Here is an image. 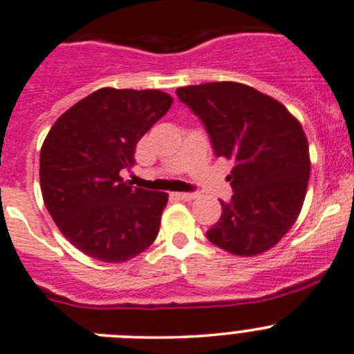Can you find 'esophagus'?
<instances>
[{"mask_svg":"<svg viewBox=\"0 0 354 354\" xmlns=\"http://www.w3.org/2000/svg\"><path fill=\"white\" fill-rule=\"evenodd\" d=\"M174 198L183 200V202H189V200L195 198V193H187V192H180V193H173Z\"/></svg>","mask_w":354,"mask_h":354,"instance_id":"obj_1","label":"esophagus"}]
</instances>
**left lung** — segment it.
<instances>
[{
  "instance_id": "8db88e82",
  "label": "left lung",
  "mask_w": 354,
  "mask_h": 354,
  "mask_svg": "<svg viewBox=\"0 0 354 354\" xmlns=\"http://www.w3.org/2000/svg\"><path fill=\"white\" fill-rule=\"evenodd\" d=\"M203 122L217 158L230 159V202L207 239L236 256L273 248L302 210L310 158L300 122L271 96L232 81L178 88Z\"/></svg>"
}]
</instances>
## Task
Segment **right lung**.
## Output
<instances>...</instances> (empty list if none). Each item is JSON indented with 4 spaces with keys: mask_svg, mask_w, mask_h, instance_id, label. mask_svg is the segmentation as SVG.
<instances>
[{
    "mask_svg": "<svg viewBox=\"0 0 354 354\" xmlns=\"http://www.w3.org/2000/svg\"><path fill=\"white\" fill-rule=\"evenodd\" d=\"M173 98L159 89L102 88L57 118L40 149L44 203L62 236L84 254L124 263L154 243L167 193L130 187L140 137Z\"/></svg>",
    "mask_w": 354,
    "mask_h": 354,
    "instance_id": "add662e5",
    "label": "right lung"
}]
</instances>
